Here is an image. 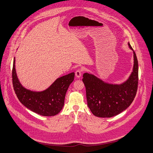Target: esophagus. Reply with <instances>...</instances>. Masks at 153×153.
I'll return each instance as SVG.
<instances>
[{
  "label": "esophagus",
  "instance_id": "1",
  "mask_svg": "<svg viewBox=\"0 0 153 153\" xmlns=\"http://www.w3.org/2000/svg\"><path fill=\"white\" fill-rule=\"evenodd\" d=\"M75 75H76V77H77V78L80 77V76L82 75V70H81V69H77V70L75 72Z\"/></svg>",
  "mask_w": 153,
  "mask_h": 153
}]
</instances>
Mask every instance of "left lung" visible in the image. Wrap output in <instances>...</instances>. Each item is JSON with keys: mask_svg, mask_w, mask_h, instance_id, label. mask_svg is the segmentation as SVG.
<instances>
[{"mask_svg": "<svg viewBox=\"0 0 153 153\" xmlns=\"http://www.w3.org/2000/svg\"><path fill=\"white\" fill-rule=\"evenodd\" d=\"M128 46L133 51L134 66L126 81L121 84H111L91 74L86 73L83 75L87 105L96 117L110 118L117 115L126 110L135 98L138 82V60L129 43Z\"/></svg>", "mask_w": 153, "mask_h": 153, "instance_id": "1", "label": "left lung"}]
</instances>
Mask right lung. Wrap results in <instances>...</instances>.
Masks as SVG:
<instances>
[{"label":"right lung","mask_w":153,"mask_h":153,"mask_svg":"<svg viewBox=\"0 0 153 153\" xmlns=\"http://www.w3.org/2000/svg\"><path fill=\"white\" fill-rule=\"evenodd\" d=\"M74 79V73H69L55 80L46 90L33 91L24 88L20 83L15 69L14 58L12 80L14 90L19 101L28 109L42 116L51 117L58 114L64 105L68 88Z\"/></svg>","instance_id":"right-lung-1"}]
</instances>
